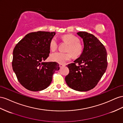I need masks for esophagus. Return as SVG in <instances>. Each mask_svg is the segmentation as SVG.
I'll list each match as a JSON object with an SVG mask.
<instances>
[{
    "instance_id": "34e87169",
    "label": "esophagus",
    "mask_w": 123,
    "mask_h": 123,
    "mask_svg": "<svg viewBox=\"0 0 123 123\" xmlns=\"http://www.w3.org/2000/svg\"><path fill=\"white\" fill-rule=\"evenodd\" d=\"M64 66H65V65H63V64L59 65V67H60V68H62L63 67H64Z\"/></svg>"
}]
</instances>
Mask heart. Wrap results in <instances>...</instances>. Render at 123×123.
Masks as SVG:
<instances>
[{"instance_id": "obj_1", "label": "heart", "mask_w": 123, "mask_h": 123, "mask_svg": "<svg viewBox=\"0 0 123 123\" xmlns=\"http://www.w3.org/2000/svg\"><path fill=\"white\" fill-rule=\"evenodd\" d=\"M62 40L69 44L67 52H70L75 57L80 56L83 52V46L79 42V39L72 35H66L62 37ZM57 42L55 38H52L49 43V48L52 51H54L57 48ZM70 53H62L61 52H56L52 54L50 56V59L52 62L64 64L72 57Z\"/></svg>"}]
</instances>
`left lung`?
<instances>
[{"instance_id": "left-lung-1", "label": "left lung", "mask_w": 123, "mask_h": 123, "mask_svg": "<svg viewBox=\"0 0 123 123\" xmlns=\"http://www.w3.org/2000/svg\"><path fill=\"white\" fill-rule=\"evenodd\" d=\"M83 42L80 57L68 64L69 74L65 81L69 87L79 92L91 90L97 85L107 68V53L101 42L93 35L77 32Z\"/></svg>"}]
</instances>
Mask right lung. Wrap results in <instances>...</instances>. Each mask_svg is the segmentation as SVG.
<instances>
[{"mask_svg":"<svg viewBox=\"0 0 123 123\" xmlns=\"http://www.w3.org/2000/svg\"><path fill=\"white\" fill-rule=\"evenodd\" d=\"M55 32H31L16 45L13 52L12 68L19 82L31 91L47 88L59 65L44 62L50 53L49 43Z\"/></svg>","mask_w":123,"mask_h":123,"instance_id":"right-lung-1","label":"right lung"}]
</instances>
